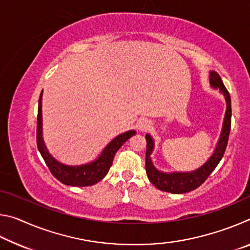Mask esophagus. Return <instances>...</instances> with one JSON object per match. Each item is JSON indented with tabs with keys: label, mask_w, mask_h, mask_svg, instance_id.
I'll return each instance as SVG.
<instances>
[{
	"label": "esophagus",
	"mask_w": 250,
	"mask_h": 250,
	"mask_svg": "<svg viewBox=\"0 0 250 250\" xmlns=\"http://www.w3.org/2000/svg\"><path fill=\"white\" fill-rule=\"evenodd\" d=\"M149 126H150V122L147 121L146 119L140 120V121H139V124H138V128L140 129L141 131H145V130H146L147 128H149Z\"/></svg>",
	"instance_id": "obj_1"
}]
</instances>
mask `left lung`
Listing matches in <instances>:
<instances>
[{
	"label": "left lung",
	"mask_w": 250,
	"mask_h": 250,
	"mask_svg": "<svg viewBox=\"0 0 250 250\" xmlns=\"http://www.w3.org/2000/svg\"><path fill=\"white\" fill-rule=\"evenodd\" d=\"M210 84L214 88H219L222 92L225 95V99L227 103V109L225 113V119H224L223 131L217 143L216 150L214 154L210 156L209 160L204 164V166L197 168L196 171L191 173H162L156 170L152 164L150 155L153 151V140L149 134L146 135V175L152 184L156 188L161 189L163 192H168L173 194H183L191 192L193 189L197 188L207 180L211 172L215 170L217 167L219 161L222 160L224 153H225L228 137L230 132V124H231V101L229 92L224 86L223 80L216 71H211L210 73Z\"/></svg>",
	"instance_id": "1"
}]
</instances>
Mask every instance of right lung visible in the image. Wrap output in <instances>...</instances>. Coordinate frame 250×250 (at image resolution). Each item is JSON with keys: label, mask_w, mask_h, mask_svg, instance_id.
<instances>
[{"label": "right lung", "mask_w": 250, "mask_h": 250, "mask_svg": "<svg viewBox=\"0 0 250 250\" xmlns=\"http://www.w3.org/2000/svg\"><path fill=\"white\" fill-rule=\"evenodd\" d=\"M42 94L39 99V112H37V125H36V142L37 147L41 152L42 156L45 161L46 166L48 167L52 174L61 181L62 184L70 186H91L98 183L107 175L110 167L112 166V161L115 158L116 152L120 149L121 146L128 140L129 138L135 134L134 130H130L125 132L109 143L103 151V153L94 162L86 166L80 167H68L57 162L48 153L47 149L44 145L43 135H42Z\"/></svg>", "instance_id": "add662e5"}]
</instances>
